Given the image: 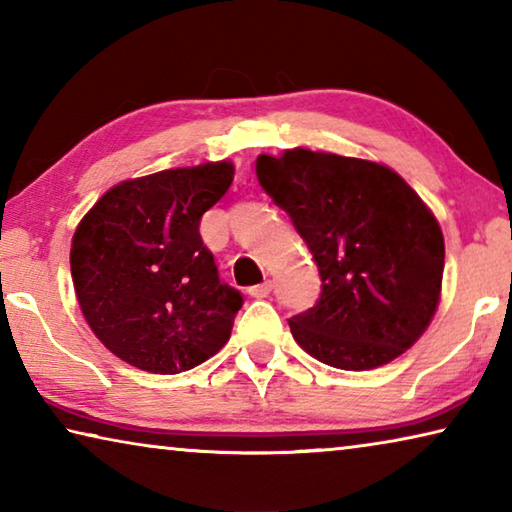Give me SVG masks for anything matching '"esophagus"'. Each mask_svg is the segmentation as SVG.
<instances>
[{
  "label": "esophagus",
  "instance_id": "esophagus-1",
  "mask_svg": "<svg viewBox=\"0 0 512 512\" xmlns=\"http://www.w3.org/2000/svg\"><path fill=\"white\" fill-rule=\"evenodd\" d=\"M271 291H273V282H271V280H266V282H262V284H257V287H250V289H248V293H250V296H253V298H266Z\"/></svg>",
  "mask_w": 512,
  "mask_h": 512
}]
</instances>
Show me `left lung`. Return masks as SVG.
<instances>
[{
	"label": "left lung",
	"instance_id": "8db88e82",
	"mask_svg": "<svg viewBox=\"0 0 512 512\" xmlns=\"http://www.w3.org/2000/svg\"><path fill=\"white\" fill-rule=\"evenodd\" d=\"M259 185L291 216L323 280L316 307L289 320L311 357L372 370L427 332L445 271L440 223L381 162L309 151L262 153Z\"/></svg>",
	"mask_w": 512,
	"mask_h": 512
}]
</instances>
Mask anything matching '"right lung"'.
I'll list each match as a JSON object with an SVG mask.
<instances>
[{
  "label": "right lung",
  "mask_w": 512,
  "mask_h": 512,
  "mask_svg": "<svg viewBox=\"0 0 512 512\" xmlns=\"http://www.w3.org/2000/svg\"><path fill=\"white\" fill-rule=\"evenodd\" d=\"M232 178L235 164L219 160L124 180L76 225V300L121 361L178 375L228 343L241 293L219 280L198 225Z\"/></svg>",
  "instance_id": "right-lung-1"
}]
</instances>
